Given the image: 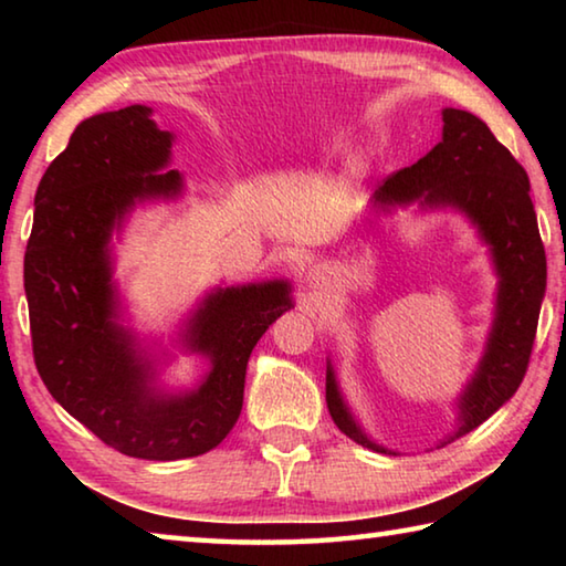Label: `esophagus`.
Segmentation results:
<instances>
[{
  "label": "esophagus",
  "mask_w": 566,
  "mask_h": 566,
  "mask_svg": "<svg viewBox=\"0 0 566 566\" xmlns=\"http://www.w3.org/2000/svg\"><path fill=\"white\" fill-rule=\"evenodd\" d=\"M310 276L314 282H324V276H322V272L319 270H314V272H310Z\"/></svg>",
  "instance_id": "1"
}]
</instances>
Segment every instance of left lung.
Returning a JSON list of instances; mask_svg holds the SVG:
<instances>
[{"mask_svg":"<svg viewBox=\"0 0 566 566\" xmlns=\"http://www.w3.org/2000/svg\"><path fill=\"white\" fill-rule=\"evenodd\" d=\"M442 119V142L411 167L387 177L375 191V205L385 209L411 202L429 209H459L490 244L494 270L500 274L484 357L457 401V429L439 447L472 432L520 389L547 290V256L524 167L474 114L447 107ZM327 407L334 424L354 442L381 454H395L371 442L354 421L332 364H327Z\"/></svg>","mask_w":566,"mask_h":566,"instance_id":"1","label":"left lung"}]
</instances>
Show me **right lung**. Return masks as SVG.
Instances as JSON below:
<instances>
[{"instance_id":"add662e5","label":"right lung","mask_w":566,"mask_h":566,"mask_svg":"<svg viewBox=\"0 0 566 566\" xmlns=\"http://www.w3.org/2000/svg\"><path fill=\"white\" fill-rule=\"evenodd\" d=\"M171 139L145 104L84 119L36 187L24 254L44 387L104 444L151 462L199 457L222 442L242 411L249 354L292 310L284 280L217 286L181 337L209 359L202 385L181 395L155 385V361L119 324L109 242L134 205L179 197V171H159L169 165Z\"/></svg>"}]
</instances>
